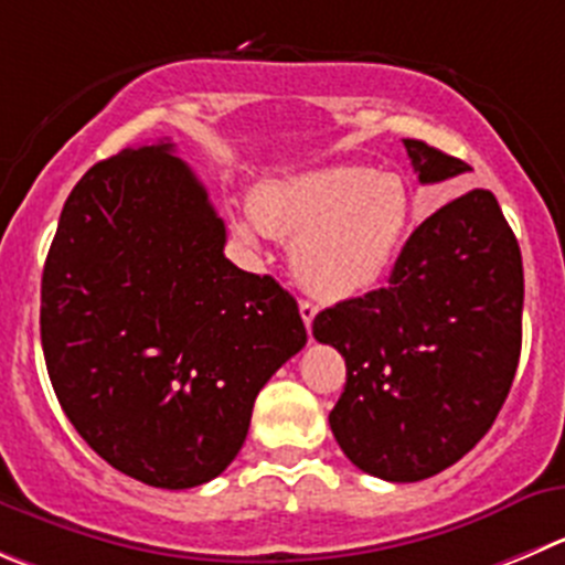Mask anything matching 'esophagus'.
<instances>
[{
    "instance_id": "obj_1",
    "label": "esophagus",
    "mask_w": 565,
    "mask_h": 565,
    "mask_svg": "<svg viewBox=\"0 0 565 565\" xmlns=\"http://www.w3.org/2000/svg\"><path fill=\"white\" fill-rule=\"evenodd\" d=\"M299 313H302L305 327H308V332H310V327H313V319H316V313H319V308H316L313 302H308V299H302V302H299Z\"/></svg>"
}]
</instances>
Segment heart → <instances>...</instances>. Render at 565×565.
I'll return each instance as SVG.
<instances>
[{
    "instance_id": "obj_1",
    "label": "heart",
    "mask_w": 565,
    "mask_h": 565,
    "mask_svg": "<svg viewBox=\"0 0 565 565\" xmlns=\"http://www.w3.org/2000/svg\"><path fill=\"white\" fill-rule=\"evenodd\" d=\"M413 222L402 177L327 166L274 180L241 218V233L294 241V271L313 297L347 302L377 288Z\"/></svg>"
}]
</instances>
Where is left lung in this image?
<instances>
[{
    "label": "left lung",
    "instance_id": "8db88e82",
    "mask_svg": "<svg viewBox=\"0 0 565 565\" xmlns=\"http://www.w3.org/2000/svg\"><path fill=\"white\" fill-rule=\"evenodd\" d=\"M422 185L469 163L405 141ZM524 268L491 191L463 193L407 238L388 286L321 310L313 335L347 360L330 413L338 447L366 475L418 482L491 429L521 354Z\"/></svg>",
    "mask_w": 565,
    "mask_h": 565
}]
</instances>
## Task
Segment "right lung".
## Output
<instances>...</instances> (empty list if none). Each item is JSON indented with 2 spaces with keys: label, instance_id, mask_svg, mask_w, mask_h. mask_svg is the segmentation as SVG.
<instances>
[{
  "label": "right lung",
  "instance_id": "right-lung-1",
  "mask_svg": "<svg viewBox=\"0 0 565 565\" xmlns=\"http://www.w3.org/2000/svg\"><path fill=\"white\" fill-rule=\"evenodd\" d=\"M224 244L205 185L158 141L85 171L46 255L41 343L57 402L102 460L147 486L222 475L260 388L308 341L297 299Z\"/></svg>",
  "mask_w": 565,
  "mask_h": 565
}]
</instances>
